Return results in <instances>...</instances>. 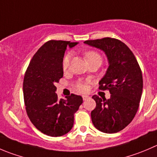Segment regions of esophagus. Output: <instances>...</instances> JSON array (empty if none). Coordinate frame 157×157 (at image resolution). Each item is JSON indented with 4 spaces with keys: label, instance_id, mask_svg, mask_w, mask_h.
I'll list each match as a JSON object with an SVG mask.
<instances>
[{
    "label": "esophagus",
    "instance_id": "obj_1",
    "mask_svg": "<svg viewBox=\"0 0 157 157\" xmlns=\"http://www.w3.org/2000/svg\"><path fill=\"white\" fill-rule=\"evenodd\" d=\"M82 97H83V100H87V99L90 98V97L88 95H83L82 96Z\"/></svg>",
    "mask_w": 157,
    "mask_h": 157
}]
</instances>
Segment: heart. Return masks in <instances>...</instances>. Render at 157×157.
Listing matches in <instances>:
<instances>
[{
  "label": "heart",
  "instance_id": "obj_1",
  "mask_svg": "<svg viewBox=\"0 0 157 157\" xmlns=\"http://www.w3.org/2000/svg\"><path fill=\"white\" fill-rule=\"evenodd\" d=\"M71 58V54L65 56L64 59H63V68L64 70H66L67 68L68 67V66H69ZM85 58H86V62L89 61V60H94V59H100V60H101V57H100L97 53L94 52V51H88V52H86V54H85ZM76 86H77V88L79 90L82 91V92L86 91V89H87L86 85L83 82H81V81L77 82V84H76Z\"/></svg>",
  "mask_w": 157,
  "mask_h": 157
}]
</instances>
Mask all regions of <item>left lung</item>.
I'll use <instances>...</instances> for the list:
<instances>
[{
  "mask_svg": "<svg viewBox=\"0 0 157 157\" xmlns=\"http://www.w3.org/2000/svg\"><path fill=\"white\" fill-rule=\"evenodd\" d=\"M83 43L103 51L109 64L99 88L109 90L110 97L106 100L93 96L97 105L91 112L92 122L103 133H117L133 121L137 112L143 92L141 70L134 54L121 40L105 37Z\"/></svg>",
  "mask_w": 157,
  "mask_h": 157,
  "instance_id": "1",
  "label": "left lung"
}]
</instances>
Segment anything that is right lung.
Masks as SVG:
<instances>
[{
	"label": "right lung",
	"mask_w": 157,
	"mask_h": 157,
	"mask_svg": "<svg viewBox=\"0 0 157 157\" xmlns=\"http://www.w3.org/2000/svg\"><path fill=\"white\" fill-rule=\"evenodd\" d=\"M78 42L50 40L33 55L23 84L27 113L32 124L48 136H60L71 131L74 114L83 103L75 94L57 98L56 83L63 77V58L67 48Z\"/></svg>",
	"instance_id": "add662e5"
}]
</instances>
